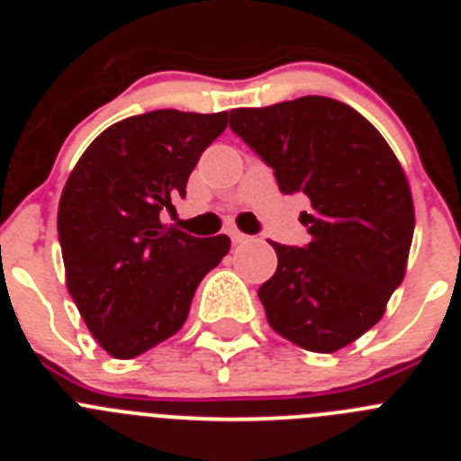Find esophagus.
<instances>
[{
    "mask_svg": "<svg viewBox=\"0 0 461 461\" xmlns=\"http://www.w3.org/2000/svg\"><path fill=\"white\" fill-rule=\"evenodd\" d=\"M228 235H230V240H233V244H244V242H249V235L240 233V230H235V228H230V230H228Z\"/></svg>",
    "mask_w": 461,
    "mask_h": 461,
    "instance_id": "esophagus-1",
    "label": "esophagus"
}]
</instances>
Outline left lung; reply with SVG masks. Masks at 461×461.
Here are the masks:
<instances>
[{
    "instance_id": "8db88e82",
    "label": "left lung",
    "mask_w": 461,
    "mask_h": 461,
    "mask_svg": "<svg viewBox=\"0 0 461 461\" xmlns=\"http://www.w3.org/2000/svg\"><path fill=\"white\" fill-rule=\"evenodd\" d=\"M230 129L272 168L281 194H304L303 247L270 242L276 272L258 288L276 335L339 351L385 312L404 279L413 201L397 157L360 113L328 96L230 110Z\"/></svg>"
}]
</instances>
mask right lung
<instances>
[{"label":"right lung","mask_w":461,"mask_h":461,"mask_svg":"<svg viewBox=\"0 0 461 461\" xmlns=\"http://www.w3.org/2000/svg\"><path fill=\"white\" fill-rule=\"evenodd\" d=\"M226 124L228 113L126 117L68 175L57 212L67 286L113 357L129 360L173 337L201 279L230 249L226 235L194 238L158 219L185 198L191 170Z\"/></svg>","instance_id":"1"}]
</instances>
